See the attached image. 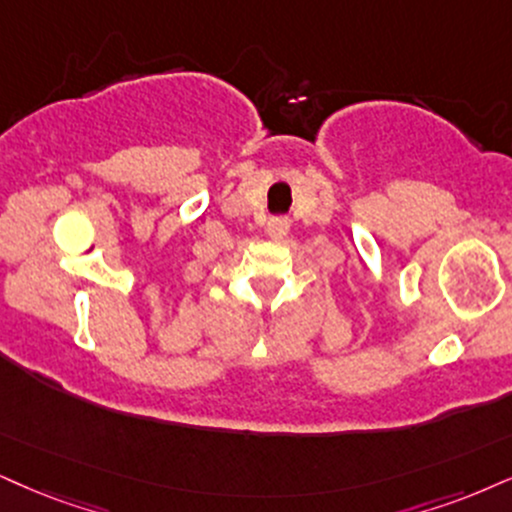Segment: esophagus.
Wrapping results in <instances>:
<instances>
[{
	"label": "esophagus",
	"instance_id": "1",
	"mask_svg": "<svg viewBox=\"0 0 512 512\" xmlns=\"http://www.w3.org/2000/svg\"><path fill=\"white\" fill-rule=\"evenodd\" d=\"M266 232L270 239H275V242L277 239H285L289 232V218H270Z\"/></svg>",
	"mask_w": 512,
	"mask_h": 512
}]
</instances>
